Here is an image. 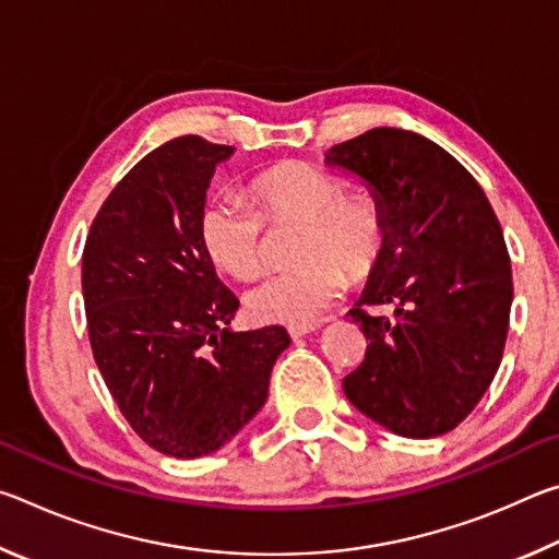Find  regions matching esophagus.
Returning a JSON list of instances; mask_svg holds the SVG:
<instances>
[{"instance_id": "obj_1", "label": "esophagus", "mask_w": 559, "mask_h": 559, "mask_svg": "<svg viewBox=\"0 0 559 559\" xmlns=\"http://www.w3.org/2000/svg\"><path fill=\"white\" fill-rule=\"evenodd\" d=\"M318 328H320V323H308V325H288V335H290L293 340H298V337H306V335H310V333H316Z\"/></svg>"}]
</instances>
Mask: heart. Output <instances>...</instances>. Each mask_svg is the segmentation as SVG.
<instances>
[{"mask_svg":"<svg viewBox=\"0 0 559 559\" xmlns=\"http://www.w3.org/2000/svg\"><path fill=\"white\" fill-rule=\"evenodd\" d=\"M251 194L269 222H300L296 266L271 273L246 293V310L259 323L308 325L353 281L370 276L382 259L386 222L380 202L345 192L337 175L313 165H278L251 182ZM261 214L236 194H214L204 204L200 236L216 266L236 278L261 271Z\"/></svg>","mask_w":559,"mask_h":559,"instance_id":"b5f03b06","label":"heart"}]
</instances>
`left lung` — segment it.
Instances as JSON below:
<instances>
[{"label":"left lung","mask_w":559,"mask_h":559,"mask_svg":"<svg viewBox=\"0 0 559 559\" xmlns=\"http://www.w3.org/2000/svg\"><path fill=\"white\" fill-rule=\"evenodd\" d=\"M325 165L362 179L386 222L382 259L347 313L370 345L345 396L396 437H441L503 357L513 271L493 206L456 157L409 130H367L330 147ZM386 301L394 319L361 310Z\"/></svg>","instance_id":"8db88e82"}]
</instances>
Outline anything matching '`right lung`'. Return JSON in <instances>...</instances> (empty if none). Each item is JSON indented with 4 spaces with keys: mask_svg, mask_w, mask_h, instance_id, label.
<instances>
[{
    "mask_svg": "<svg viewBox=\"0 0 559 559\" xmlns=\"http://www.w3.org/2000/svg\"><path fill=\"white\" fill-rule=\"evenodd\" d=\"M234 155L182 135L145 155L93 219L83 302L96 365L140 439L175 459L231 441L269 396L286 328L231 330L239 298L216 276L200 219Z\"/></svg>",
    "mask_w": 559,
    "mask_h": 559,
    "instance_id": "obj_1",
    "label": "right lung"
}]
</instances>
